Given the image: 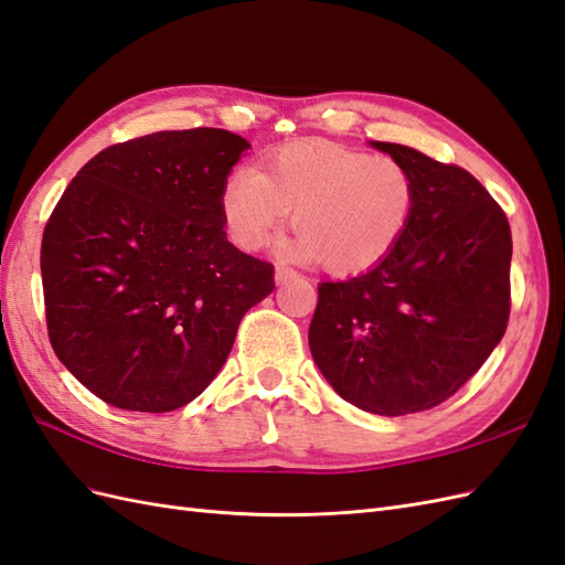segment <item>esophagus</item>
<instances>
[{"mask_svg": "<svg viewBox=\"0 0 565 565\" xmlns=\"http://www.w3.org/2000/svg\"><path fill=\"white\" fill-rule=\"evenodd\" d=\"M294 277H298V271L288 265H277V269H274V279H277V284H286Z\"/></svg>", "mask_w": 565, "mask_h": 565, "instance_id": "1", "label": "esophagus"}]
</instances>
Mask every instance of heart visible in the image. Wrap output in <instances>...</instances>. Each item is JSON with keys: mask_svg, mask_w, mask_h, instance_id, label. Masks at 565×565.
<instances>
[{"mask_svg": "<svg viewBox=\"0 0 565 565\" xmlns=\"http://www.w3.org/2000/svg\"><path fill=\"white\" fill-rule=\"evenodd\" d=\"M415 202V179L398 159L298 142L269 152L257 169L231 171L220 212L241 250H259L294 209L296 257H322L329 271L360 274L392 255L411 226Z\"/></svg>", "mask_w": 565, "mask_h": 565, "instance_id": "obj_1", "label": "heart"}]
</instances>
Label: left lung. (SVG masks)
I'll return each instance as SVG.
<instances>
[{
    "label": "left lung",
    "mask_w": 565,
    "mask_h": 565,
    "mask_svg": "<svg viewBox=\"0 0 565 565\" xmlns=\"http://www.w3.org/2000/svg\"><path fill=\"white\" fill-rule=\"evenodd\" d=\"M372 148L413 173V220L377 267L317 286L308 341L341 398L396 417L439 406L497 349L511 312L513 243L472 173L408 145Z\"/></svg>",
    "instance_id": "8db88e82"
}]
</instances>
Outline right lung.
I'll return each instance as SVG.
<instances>
[{"mask_svg":"<svg viewBox=\"0 0 565 565\" xmlns=\"http://www.w3.org/2000/svg\"><path fill=\"white\" fill-rule=\"evenodd\" d=\"M250 142L159 131L95 154L50 216L40 269L50 343L121 411L169 413L205 392L274 267L226 241L224 179Z\"/></svg>","mask_w":565,"mask_h":565,"instance_id":"1","label":"right lung"}]
</instances>
